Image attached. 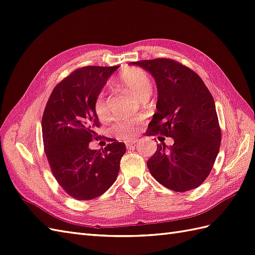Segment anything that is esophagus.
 I'll return each mask as SVG.
<instances>
[{
    "label": "esophagus",
    "mask_w": 255,
    "mask_h": 255,
    "mask_svg": "<svg viewBox=\"0 0 255 255\" xmlns=\"http://www.w3.org/2000/svg\"><path fill=\"white\" fill-rule=\"evenodd\" d=\"M137 145H138V140L137 139H134L132 141H128L127 142V146L128 147H135V146H137Z\"/></svg>",
    "instance_id": "34e87169"
}]
</instances>
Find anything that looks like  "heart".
Here are the masks:
<instances>
[{"mask_svg":"<svg viewBox=\"0 0 255 255\" xmlns=\"http://www.w3.org/2000/svg\"><path fill=\"white\" fill-rule=\"evenodd\" d=\"M119 85L122 86V88L128 89L140 101L148 98L152 91L150 79H149L146 72L139 69H128L121 73L119 77ZM95 113L101 119H105L108 115L106 96H105L104 93H101L96 99ZM139 123V119H136V118L129 120L119 121L114 128L115 135L118 138L129 139L137 132Z\"/></svg>","mask_w":255,"mask_h":255,"instance_id":"b5f03b06","label":"heart"}]
</instances>
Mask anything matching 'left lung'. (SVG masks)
I'll return each mask as SVG.
<instances>
[{"label": "left lung", "instance_id": "obj_1", "mask_svg": "<svg viewBox=\"0 0 255 255\" xmlns=\"http://www.w3.org/2000/svg\"><path fill=\"white\" fill-rule=\"evenodd\" d=\"M131 64L150 72L157 83V113L148 124L147 135L174 139L170 147L163 141L158 145L147 161L149 171L171 190L197 188L212 170L222 140L213 96L194 70L174 59Z\"/></svg>", "mask_w": 255, "mask_h": 255}]
</instances>
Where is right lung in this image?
<instances>
[{
    "instance_id": "1",
    "label": "right lung",
    "mask_w": 255,
    "mask_h": 255,
    "mask_svg": "<svg viewBox=\"0 0 255 255\" xmlns=\"http://www.w3.org/2000/svg\"><path fill=\"white\" fill-rule=\"evenodd\" d=\"M118 66H86L55 86L42 117L44 151L56 181L76 200H92L113 185L126 144L108 138L103 150H92L101 138L95 102ZM106 138V137H105Z\"/></svg>"
}]
</instances>
